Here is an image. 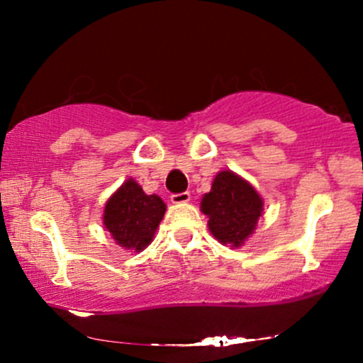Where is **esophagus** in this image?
Here are the masks:
<instances>
[{
    "label": "esophagus",
    "instance_id": "34e87169",
    "mask_svg": "<svg viewBox=\"0 0 363 363\" xmlns=\"http://www.w3.org/2000/svg\"><path fill=\"white\" fill-rule=\"evenodd\" d=\"M189 199H191L189 193H179V194L170 196V201H172L174 205H182V203H187Z\"/></svg>",
    "mask_w": 363,
    "mask_h": 363
}]
</instances>
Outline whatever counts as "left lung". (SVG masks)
Instances as JSON below:
<instances>
[{"mask_svg":"<svg viewBox=\"0 0 363 363\" xmlns=\"http://www.w3.org/2000/svg\"><path fill=\"white\" fill-rule=\"evenodd\" d=\"M208 227L222 244L239 247L256 228L262 201L254 187L230 170L218 172L211 191L201 199Z\"/></svg>","mask_w":363,"mask_h":363,"instance_id":"1","label":"left lung"}]
</instances>
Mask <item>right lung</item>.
I'll list each match as a JSON object with an SVG mask.
<instances>
[{
    "mask_svg": "<svg viewBox=\"0 0 363 363\" xmlns=\"http://www.w3.org/2000/svg\"><path fill=\"white\" fill-rule=\"evenodd\" d=\"M165 213V203L157 194H145L133 179L111 196L104 210V225L121 247L143 251L152 242Z\"/></svg>",
    "mask_w": 363,
    "mask_h": 363,
    "instance_id": "add662e5",
    "label": "right lung"
}]
</instances>
